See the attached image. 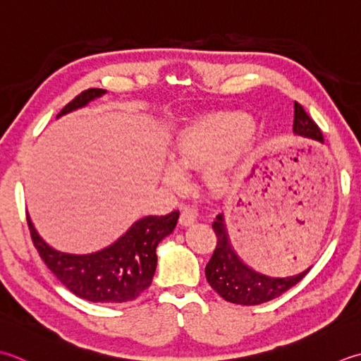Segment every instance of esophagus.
Masks as SVG:
<instances>
[{"mask_svg": "<svg viewBox=\"0 0 361 361\" xmlns=\"http://www.w3.org/2000/svg\"><path fill=\"white\" fill-rule=\"evenodd\" d=\"M195 221H197V211H195L194 208L186 207L185 209H183L181 217H180V222H181V225H185V227H188V225L194 224Z\"/></svg>", "mask_w": 361, "mask_h": 361, "instance_id": "1", "label": "esophagus"}]
</instances>
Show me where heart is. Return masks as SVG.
I'll use <instances>...</instances> for the list:
<instances>
[{
	"mask_svg": "<svg viewBox=\"0 0 361 361\" xmlns=\"http://www.w3.org/2000/svg\"><path fill=\"white\" fill-rule=\"evenodd\" d=\"M255 130L250 116L244 112H222L188 125L175 140L173 158L183 169L207 166L204 178L209 188L225 190L231 183L235 158L230 152L241 147ZM166 180L180 185L183 173L176 166L166 169Z\"/></svg>",
	"mask_w": 361,
	"mask_h": 361,
	"instance_id": "heart-1",
	"label": "heart"
}]
</instances>
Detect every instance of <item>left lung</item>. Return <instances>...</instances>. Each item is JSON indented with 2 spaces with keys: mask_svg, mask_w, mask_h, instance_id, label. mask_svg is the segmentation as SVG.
<instances>
[{
  "mask_svg": "<svg viewBox=\"0 0 361 361\" xmlns=\"http://www.w3.org/2000/svg\"><path fill=\"white\" fill-rule=\"evenodd\" d=\"M293 130L299 136L324 142L319 126L298 102H294ZM213 230L217 241L213 255L204 267V274L211 288L227 302L238 303V305H259V303L269 302L298 285L310 272V269H307L285 279H274L258 274L245 266L233 250L227 228H225L224 214L216 216Z\"/></svg>",
  "mask_w": 361,
  "mask_h": 361,
  "instance_id": "8db88e82",
  "label": "left lung"
}]
</instances>
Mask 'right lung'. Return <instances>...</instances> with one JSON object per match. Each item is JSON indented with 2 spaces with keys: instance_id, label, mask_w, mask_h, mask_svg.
<instances>
[{
  "instance_id": "obj_1",
  "label": "right lung",
  "mask_w": 361,
  "mask_h": 361,
  "mask_svg": "<svg viewBox=\"0 0 361 361\" xmlns=\"http://www.w3.org/2000/svg\"><path fill=\"white\" fill-rule=\"evenodd\" d=\"M104 92V89L81 92L63 106L58 117L82 108ZM178 217V209L167 216H147L118 241L89 255H70L51 249L37 235L27 216L26 221L40 258L68 291L89 302L122 303L134 300L152 285L158 263L157 247L175 230Z\"/></svg>"
}]
</instances>
